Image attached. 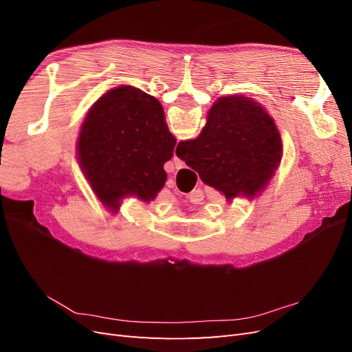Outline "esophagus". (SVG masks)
<instances>
[{"label": "esophagus", "instance_id": "34e87169", "mask_svg": "<svg viewBox=\"0 0 352 352\" xmlns=\"http://www.w3.org/2000/svg\"><path fill=\"white\" fill-rule=\"evenodd\" d=\"M173 162H175V166H176V168H182V167L185 166V163H184L182 160H180L179 157H176V154H175V157H173Z\"/></svg>", "mask_w": 352, "mask_h": 352}]
</instances>
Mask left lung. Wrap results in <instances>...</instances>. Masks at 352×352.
Masks as SVG:
<instances>
[{
  "mask_svg": "<svg viewBox=\"0 0 352 352\" xmlns=\"http://www.w3.org/2000/svg\"><path fill=\"white\" fill-rule=\"evenodd\" d=\"M176 145L163 105L131 85L113 88L92 104L76 142L78 163L105 208L122 201L155 199L164 188V163Z\"/></svg>",
  "mask_w": 352,
  "mask_h": 352,
  "instance_id": "obj_1",
  "label": "left lung"
}]
</instances>
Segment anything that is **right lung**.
I'll return each mask as SVG.
<instances>
[{"mask_svg":"<svg viewBox=\"0 0 352 352\" xmlns=\"http://www.w3.org/2000/svg\"><path fill=\"white\" fill-rule=\"evenodd\" d=\"M176 155L232 202L236 197L254 199L269 186L283 144L264 105L245 95H228L211 105L198 138L177 144Z\"/></svg>","mask_w":352,"mask_h":352,"instance_id":"obj_1","label":"right lung"}]
</instances>
